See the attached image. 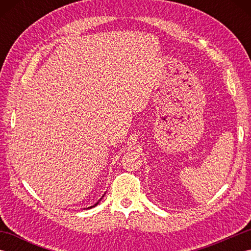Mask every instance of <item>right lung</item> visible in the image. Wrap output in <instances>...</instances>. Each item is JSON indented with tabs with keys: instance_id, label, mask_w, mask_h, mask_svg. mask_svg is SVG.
Returning a JSON list of instances; mask_svg holds the SVG:
<instances>
[{
	"instance_id": "right-lung-1",
	"label": "right lung",
	"mask_w": 251,
	"mask_h": 251,
	"mask_svg": "<svg viewBox=\"0 0 251 251\" xmlns=\"http://www.w3.org/2000/svg\"><path fill=\"white\" fill-rule=\"evenodd\" d=\"M104 194H105V193H104ZM104 194H103V195H102V197H103V196H104ZM102 197H101V199H100V200H99V201H97V202H96V204H94V205H93V206H89V207H87V208H84V209H90V208H93V207H95V206H97V205H98V204H99V201H101V200H102Z\"/></svg>"
}]
</instances>
